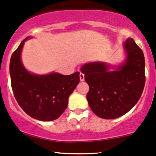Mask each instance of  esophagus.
Returning a JSON list of instances; mask_svg holds the SVG:
<instances>
[{"instance_id":"obj_1","label":"esophagus","mask_w":156,"mask_h":156,"mask_svg":"<svg viewBox=\"0 0 156 156\" xmlns=\"http://www.w3.org/2000/svg\"><path fill=\"white\" fill-rule=\"evenodd\" d=\"M80 81H84V80H85V74L84 73H81V72H80Z\"/></svg>"}]
</instances>
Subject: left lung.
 Instances as JSON below:
<instances>
[{"label": "left lung", "mask_w": 156, "mask_h": 156, "mask_svg": "<svg viewBox=\"0 0 156 156\" xmlns=\"http://www.w3.org/2000/svg\"><path fill=\"white\" fill-rule=\"evenodd\" d=\"M127 58L118 71H109L102 62L87 63L81 68L89 85L86 95L92 112L104 119L118 118L138 103L145 85V59L132 38L124 43Z\"/></svg>", "instance_id": "left-lung-1"}]
</instances>
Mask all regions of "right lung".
Instances as JSON below:
<instances>
[{"label": "right lung", "instance_id": "1", "mask_svg": "<svg viewBox=\"0 0 156 156\" xmlns=\"http://www.w3.org/2000/svg\"><path fill=\"white\" fill-rule=\"evenodd\" d=\"M28 38L11 56L12 89L18 105L28 115L41 121L56 120L66 109L68 98L80 83V72L68 76L58 73L39 76L27 71L21 63V53Z\"/></svg>", "mask_w": 156, "mask_h": 156}]
</instances>
